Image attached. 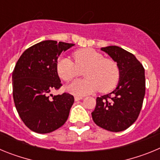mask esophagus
<instances>
[{
  "label": "esophagus",
  "mask_w": 160,
  "mask_h": 160,
  "mask_svg": "<svg viewBox=\"0 0 160 160\" xmlns=\"http://www.w3.org/2000/svg\"><path fill=\"white\" fill-rule=\"evenodd\" d=\"M82 98L83 97H82V96H75V97H74V100H75V101H79V100L82 99Z\"/></svg>",
  "instance_id": "obj_1"
}]
</instances>
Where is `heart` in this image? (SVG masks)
Listing matches in <instances>:
<instances>
[{
    "mask_svg": "<svg viewBox=\"0 0 160 160\" xmlns=\"http://www.w3.org/2000/svg\"><path fill=\"white\" fill-rule=\"evenodd\" d=\"M74 62L68 58H60L56 69L58 74L66 82H70L83 71L85 78L73 81L68 86V91L74 95H86L99 89L108 92L118 84L120 70L114 60L103 58L102 54L90 48L78 49L73 53Z\"/></svg>",
    "mask_w": 160,
    "mask_h": 160,
    "instance_id": "1",
    "label": "heart"
}]
</instances>
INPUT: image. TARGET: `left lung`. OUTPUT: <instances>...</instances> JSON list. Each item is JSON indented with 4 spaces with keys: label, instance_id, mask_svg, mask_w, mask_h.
Wrapping results in <instances>:
<instances>
[{
    "label": "left lung",
    "instance_id": "left-lung-1",
    "mask_svg": "<svg viewBox=\"0 0 160 160\" xmlns=\"http://www.w3.org/2000/svg\"><path fill=\"white\" fill-rule=\"evenodd\" d=\"M118 64L120 77L115 90L96 99L91 113L96 125L118 132L128 129L138 118L145 95V72L135 56L116 46L101 48Z\"/></svg>",
    "mask_w": 160,
    "mask_h": 160
}]
</instances>
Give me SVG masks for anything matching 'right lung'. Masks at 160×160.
Returning <instances> with one entry per match:
<instances>
[{
    "label": "right lung",
    "instance_id": "1",
    "mask_svg": "<svg viewBox=\"0 0 160 160\" xmlns=\"http://www.w3.org/2000/svg\"><path fill=\"white\" fill-rule=\"evenodd\" d=\"M73 46L43 41L26 49L18 59L12 71V95L20 118L31 131L50 133L67 120L73 96L67 93L53 96L51 92L62 87L58 59Z\"/></svg>",
    "mask_w": 160,
    "mask_h": 160
}]
</instances>
